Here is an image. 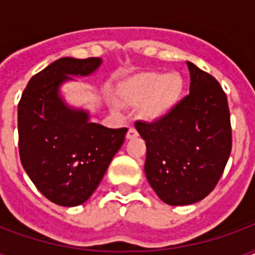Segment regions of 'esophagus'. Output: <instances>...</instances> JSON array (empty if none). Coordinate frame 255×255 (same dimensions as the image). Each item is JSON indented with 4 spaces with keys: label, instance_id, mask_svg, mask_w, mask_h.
<instances>
[{
    "label": "esophagus",
    "instance_id": "obj_1",
    "mask_svg": "<svg viewBox=\"0 0 255 255\" xmlns=\"http://www.w3.org/2000/svg\"><path fill=\"white\" fill-rule=\"evenodd\" d=\"M136 136H138V131H136L133 127L129 128L127 132V139H133V138H136Z\"/></svg>",
    "mask_w": 255,
    "mask_h": 255
}]
</instances>
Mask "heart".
<instances>
[{
	"mask_svg": "<svg viewBox=\"0 0 255 255\" xmlns=\"http://www.w3.org/2000/svg\"><path fill=\"white\" fill-rule=\"evenodd\" d=\"M183 93V79L177 73L143 72L123 87V98L135 106L143 105V116L157 120L175 108Z\"/></svg>",
	"mask_w": 255,
	"mask_h": 255,
	"instance_id": "1",
	"label": "heart"
}]
</instances>
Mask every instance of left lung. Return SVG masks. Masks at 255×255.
Returning <instances> with one entry per match:
<instances>
[{
  "label": "left lung",
  "instance_id": "obj_1",
  "mask_svg": "<svg viewBox=\"0 0 255 255\" xmlns=\"http://www.w3.org/2000/svg\"><path fill=\"white\" fill-rule=\"evenodd\" d=\"M190 94L153 123L136 122L146 140L144 173L171 206L191 205L217 186L232 149L228 100L210 73L187 61Z\"/></svg>",
  "mask_w": 255,
  "mask_h": 255
}]
</instances>
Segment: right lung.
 I'll return each mask as SVG.
<instances>
[{
    "instance_id": "obj_1",
    "label": "right lung",
    "mask_w": 255,
    "mask_h": 255,
    "mask_svg": "<svg viewBox=\"0 0 255 255\" xmlns=\"http://www.w3.org/2000/svg\"><path fill=\"white\" fill-rule=\"evenodd\" d=\"M101 58H60L34 75L17 108L19 154L35 187L60 206L86 202L124 143L127 128L90 123L87 113L68 109L58 86L68 75H89Z\"/></svg>"
}]
</instances>
